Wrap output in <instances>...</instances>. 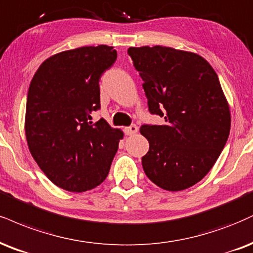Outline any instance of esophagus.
Returning a JSON list of instances; mask_svg holds the SVG:
<instances>
[{
    "label": "esophagus",
    "mask_w": 253,
    "mask_h": 253,
    "mask_svg": "<svg viewBox=\"0 0 253 253\" xmlns=\"http://www.w3.org/2000/svg\"><path fill=\"white\" fill-rule=\"evenodd\" d=\"M138 132V127L136 125H130L128 127H125V134L126 135H133Z\"/></svg>",
    "instance_id": "esophagus-1"
}]
</instances>
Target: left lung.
<instances>
[{
    "mask_svg": "<svg viewBox=\"0 0 253 253\" xmlns=\"http://www.w3.org/2000/svg\"><path fill=\"white\" fill-rule=\"evenodd\" d=\"M151 114L163 125H142L150 142L142 169L167 191H181L210 172L230 134L231 115L217 73L204 57L169 47H130Z\"/></svg>",
    "mask_w": 253,
    "mask_h": 253,
    "instance_id": "obj_1",
    "label": "left lung"
}]
</instances>
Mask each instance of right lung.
<instances>
[{
    "label": "right lung",
    "mask_w": 253,
    "mask_h": 253,
    "mask_svg": "<svg viewBox=\"0 0 253 253\" xmlns=\"http://www.w3.org/2000/svg\"><path fill=\"white\" fill-rule=\"evenodd\" d=\"M113 47H81L39 67L27 95L26 136L30 153L51 182L71 192L92 190L108 175L123 138L103 119L99 81L114 65Z\"/></svg>",
    "instance_id": "add662e5"
}]
</instances>
